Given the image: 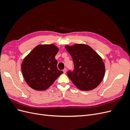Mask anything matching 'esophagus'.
I'll return each instance as SVG.
<instances>
[{
  "mask_svg": "<svg viewBox=\"0 0 130 130\" xmlns=\"http://www.w3.org/2000/svg\"><path fill=\"white\" fill-rule=\"evenodd\" d=\"M63 73L65 74V73H66V72H67V69L66 68H64V69H63Z\"/></svg>",
  "mask_w": 130,
  "mask_h": 130,
  "instance_id": "34e87169",
  "label": "esophagus"
}]
</instances>
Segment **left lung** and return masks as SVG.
Here are the masks:
<instances>
[{
    "instance_id": "1",
    "label": "left lung",
    "mask_w": 130,
    "mask_h": 130,
    "mask_svg": "<svg viewBox=\"0 0 130 130\" xmlns=\"http://www.w3.org/2000/svg\"><path fill=\"white\" fill-rule=\"evenodd\" d=\"M71 55L73 70H68L67 75L76 87L81 90L95 88L103 80L105 72L101 57L89 45L76 44L66 46Z\"/></svg>"
}]
</instances>
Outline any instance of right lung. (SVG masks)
<instances>
[{"label": "right lung", "instance_id": "obj_1", "mask_svg": "<svg viewBox=\"0 0 130 130\" xmlns=\"http://www.w3.org/2000/svg\"><path fill=\"white\" fill-rule=\"evenodd\" d=\"M58 52L54 44L38 45L24 58L21 66L27 84L37 90H44L63 73L57 68L55 55Z\"/></svg>", "mask_w": 130, "mask_h": 130}]
</instances>
